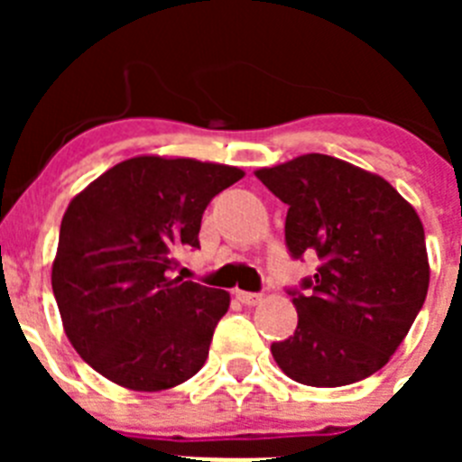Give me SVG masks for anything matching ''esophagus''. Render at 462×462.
I'll return each instance as SVG.
<instances>
[{
	"instance_id": "obj_1",
	"label": "esophagus",
	"mask_w": 462,
	"mask_h": 462,
	"mask_svg": "<svg viewBox=\"0 0 462 462\" xmlns=\"http://www.w3.org/2000/svg\"><path fill=\"white\" fill-rule=\"evenodd\" d=\"M236 298H238L240 303L245 305H259L261 303V293H252V291H236Z\"/></svg>"
}]
</instances>
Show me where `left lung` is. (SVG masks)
Returning a JSON list of instances; mask_svg holds the SVG:
<instances>
[{
    "label": "left lung",
    "mask_w": 462,
    "mask_h": 462,
    "mask_svg": "<svg viewBox=\"0 0 462 462\" xmlns=\"http://www.w3.org/2000/svg\"><path fill=\"white\" fill-rule=\"evenodd\" d=\"M256 178L289 206L291 259H319L314 275L287 289L298 326L273 342V358L308 386L370 377L389 363L426 300L421 219L383 178L328 154H303Z\"/></svg>",
    "instance_id": "left-lung-1"
}]
</instances>
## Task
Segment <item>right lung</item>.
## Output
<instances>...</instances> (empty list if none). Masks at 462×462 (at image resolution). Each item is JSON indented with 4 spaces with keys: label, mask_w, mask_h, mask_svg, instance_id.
Listing matches in <instances>:
<instances>
[{
    "label": "right lung",
    "mask_w": 462,
    "mask_h": 462,
    "mask_svg": "<svg viewBox=\"0 0 462 462\" xmlns=\"http://www.w3.org/2000/svg\"><path fill=\"white\" fill-rule=\"evenodd\" d=\"M236 166L134 157L99 175L62 217L52 293L73 349L134 391H164L203 368L228 293L171 277L199 250L208 203L238 182Z\"/></svg>",
    "instance_id": "right-lung-1"
}]
</instances>
